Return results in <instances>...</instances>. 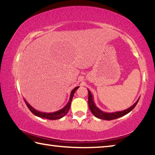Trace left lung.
<instances>
[{
    "mask_svg": "<svg viewBox=\"0 0 155 155\" xmlns=\"http://www.w3.org/2000/svg\"><path fill=\"white\" fill-rule=\"evenodd\" d=\"M139 100H140V98H139L137 101L135 102V104H133V105H132L127 109L123 110V111H121L107 113V112L103 111L102 110L100 109L98 107H97L96 106L95 103H94L92 94H91V93L90 92V91L88 90V104H89V107H90V111L94 114V116L96 117L97 118H99V119H103V120H111L117 119V118H118V117H120L122 116H124V115H127V114H128V113L130 112L133 109L135 108V107L137 105Z\"/></svg>",
    "mask_w": 155,
    "mask_h": 155,
    "instance_id": "left-lung-1",
    "label": "left lung"
}]
</instances>
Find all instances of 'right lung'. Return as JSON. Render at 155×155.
Wrapping results in <instances>:
<instances>
[{
	"label": "right lung",
	"mask_w": 155,
	"mask_h": 155,
	"mask_svg": "<svg viewBox=\"0 0 155 155\" xmlns=\"http://www.w3.org/2000/svg\"><path fill=\"white\" fill-rule=\"evenodd\" d=\"M78 87H79V86H78V87H76L74 89H73L72 91H71V93H70L69 101H68V103L66 104V105H65L64 108H62L61 109L58 110V111L52 112V113H46V112H41L40 111H38V110L34 109L32 106H31L25 98H24V101L25 102L26 104H27V106L28 107V108L29 109L30 111L32 112L34 115H36V116L40 117L41 118H45V119L51 120H58L65 116V115L67 114L68 111H69L70 104H71V102H72L73 96H74V92L77 91V90Z\"/></svg>",
	"instance_id": "right-lung-1"
}]
</instances>
